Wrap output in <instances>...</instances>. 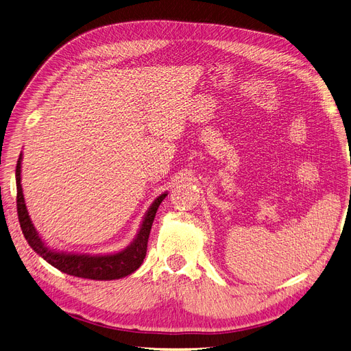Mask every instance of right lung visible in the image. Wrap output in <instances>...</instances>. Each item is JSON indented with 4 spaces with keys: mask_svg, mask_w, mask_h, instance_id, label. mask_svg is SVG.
Returning a JSON list of instances; mask_svg holds the SVG:
<instances>
[{
    "mask_svg": "<svg viewBox=\"0 0 351 351\" xmlns=\"http://www.w3.org/2000/svg\"><path fill=\"white\" fill-rule=\"evenodd\" d=\"M21 162L23 155H20L17 162V169H15V182H17V212L23 234L32 247L41 258H44L50 265L60 269L64 274L79 278L99 280V281H110L123 278L129 274L138 269L146 256L147 239L150 234L152 223H154L156 210L162 201L167 196V192H163L160 196L152 202L150 208L146 210L143 221L138 234L134 239L123 248L114 254H73L57 251L43 241L38 235L37 230L33 225L32 218L28 215L25 206L23 188H21Z\"/></svg>",
    "mask_w": 351,
    "mask_h": 351,
    "instance_id": "1",
    "label": "right lung"
}]
</instances>
